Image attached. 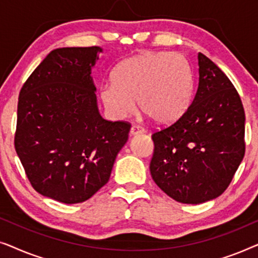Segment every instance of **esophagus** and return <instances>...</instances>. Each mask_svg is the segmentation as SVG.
<instances>
[{
	"label": "esophagus",
	"mask_w": 258,
	"mask_h": 258,
	"mask_svg": "<svg viewBox=\"0 0 258 258\" xmlns=\"http://www.w3.org/2000/svg\"><path fill=\"white\" fill-rule=\"evenodd\" d=\"M143 133H144V129L142 126L136 125V124H134L132 126V129H130V136H135L137 134H143Z\"/></svg>",
	"instance_id": "34e87169"
}]
</instances>
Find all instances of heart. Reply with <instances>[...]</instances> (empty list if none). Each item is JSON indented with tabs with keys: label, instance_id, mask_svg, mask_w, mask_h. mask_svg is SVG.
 <instances>
[{
	"label": "heart",
	"instance_id": "1",
	"mask_svg": "<svg viewBox=\"0 0 258 258\" xmlns=\"http://www.w3.org/2000/svg\"><path fill=\"white\" fill-rule=\"evenodd\" d=\"M192 72L184 56L176 52L141 54L125 58L103 83L98 96L112 118L123 119L137 109L160 124L178 119L192 96Z\"/></svg>",
	"mask_w": 258,
	"mask_h": 258
}]
</instances>
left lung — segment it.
<instances>
[{"label":"left lung","mask_w":258,"mask_h":258,"mask_svg":"<svg viewBox=\"0 0 258 258\" xmlns=\"http://www.w3.org/2000/svg\"><path fill=\"white\" fill-rule=\"evenodd\" d=\"M199 87L184 114L155 133L150 172L175 201L200 204L228 188L244 157L245 115L227 75L199 52Z\"/></svg>","instance_id":"left-lung-1"}]
</instances>
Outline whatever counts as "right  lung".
Returning a JSON list of instances; mask_svg holds the SVG:
<instances>
[{
	"label": "right lung",
	"mask_w": 258,
	"mask_h": 258,
	"mask_svg": "<svg viewBox=\"0 0 258 258\" xmlns=\"http://www.w3.org/2000/svg\"><path fill=\"white\" fill-rule=\"evenodd\" d=\"M101 47L49 52L20 91L15 149L33 188L48 199L81 203L110 177L130 124L98 110L91 70Z\"/></svg>",
	"instance_id": "right-lung-1"
}]
</instances>
